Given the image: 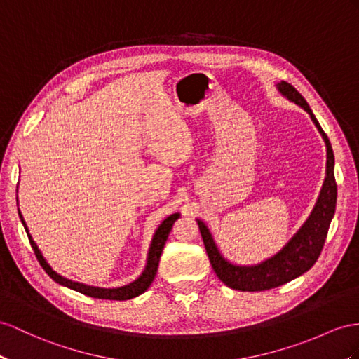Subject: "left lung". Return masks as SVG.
I'll list each match as a JSON object with an SVG mask.
<instances>
[{"mask_svg":"<svg viewBox=\"0 0 359 359\" xmlns=\"http://www.w3.org/2000/svg\"><path fill=\"white\" fill-rule=\"evenodd\" d=\"M276 88H278V90L285 98L306 110L312 119V123L316 124L317 130L320 132L321 137H323V141L326 144V177L323 182V187L320 189L316 205L312 208L306 222L300 226L299 231L291 236V240L285 244L278 253L259 264L236 265L229 262L224 256L219 253L208 226L197 218V224L200 229L201 238H203L205 249L215 274L229 288L238 291L271 290L276 287H280V285L296 279L300 274L308 271L318 259L321 249H323L330 222H332L335 214V159L329 137L318 124L314 114H312L306 100L299 94L296 88L287 83V81H280V83L276 85Z\"/></svg>","mask_w":359,"mask_h":359,"instance_id":"left-lung-1","label":"left lung"}]
</instances>
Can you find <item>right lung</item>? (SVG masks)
I'll return each instance as SVG.
<instances>
[{"mask_svg":"<svg viewBox=\"0 0 359 359\" xmlns=\"http://www.w3.org/2000/svg\"><path fill=\"white\" fill-rule=\"evenodd\" d=\"M18 214H20L21 223H22V226L25 229L27 236H29V240H30V244H32L33 250H34L36 258H38L39 264L42 265V269L47 271V274L50 276V278L54 282H57V283L63 285V287L71 288V290H74L77 292L85 294V296L95 297V299H106V300H128V299H133V297L141 296L142 292H145L147 290H149V287H150L153 279H154L156 273H158V265H159V259H161V255H162V250H163V245H165V243H167V240H168V235L171 232L174 222H176V219L180 217L179 212L172 214V215L165 218L163 222H162V224L158 229H156V232L153 235V240H151V244H150V249H149V256H147L145 269L141 273L140 278H137L133 282H130V283L124 285V287L100 288V287H90V285H85V283H80V282L69 280L67 278H63V276H60L59 273L54 271L51 269V265L47 262V259H45L43 256H42L41 250L38 249V245H36V243L33 241L32 235L29 233V227H27L24 218H22V214L20 212V209H18Z\"/></svg>","mask_w":359,"mask_h":359,"instance_id":"right-lung-1","label":"right lung"}]
</instances>
